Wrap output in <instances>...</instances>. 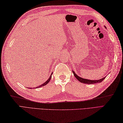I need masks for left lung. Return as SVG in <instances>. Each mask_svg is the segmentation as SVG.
<instances>
[{
    "label": "left lung",
    "instance_id": "8db88e82",
    "mask_svg": "<svg viewBox=\"0 0 123 123\" xmlns=\"http://www.w3.org/2000/svg\"><path fill=\"white\" fill-rule=\"evenodd\" d=\"M105 28H106L105 26H104ZM72 71H73V73L74 74V77L76 78V79L79 81L80 82H81V83H85V84H94V83H100L102 81L105 79V78L106 77H105L103 78L100 79H98V80H89V79H85V78H82L79 77V76H78L77 74L74 73V70H72Z\"/></svg>",
    "mask_w": 123,
    "mask_h": 123
}]
</instances>
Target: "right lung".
<instances>
[{
	"mask_svg": "<svg viewBox=\"0 0 123 123\" xmlns=\"http://www.w3.org/2000/svg\"><path fill=\"white\" fill-rule=\"evenodd\" d=\"M52 74H53V73H52V74H51V75H50V76H49V79H47V80L46 81V82H45L44 83H43L42 85H41L39 86H37V87H36V88H33L34 89V88H41V86H44L46 85L47 84V83L49 82V81H50V79H51V78H52ZM30 89H32V88H31Z\"/></svg>",
	"mask_w": 123,
	"mask_h": 123,
	"instance_id": "1",
	"label": "right lung"
}]
</instances>
